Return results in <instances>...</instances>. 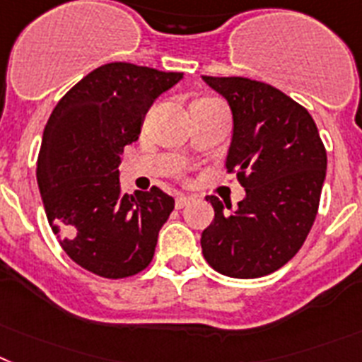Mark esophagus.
Here are the masks:
<instances>
[{"mask_svg": "<svg viewBox=\"0 0 362 362\" xmlns=\"http://www.w3.org/2000/svg\"><path fill=\"white\" fill-rule=\"evenodd\" d=\"M193 202V197H187V195H180V197H176V209H182V208H186L187 204H191Z\"/></svg>", "mask_w": 362, "mask_h": 362, "instance_id": "obj_1", "label": "esophagus"}]
</instances>
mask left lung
<instances>
[{"label": "left lung", "instance_id": "left-lung-1", "mask_svg": "<svg viewBox=\"0 0 362 362\" xmlns=\"http://www.w3.org/2000/svg\"><path fill=\"white\" fill-rule=\"evenodd\" d=\"M202 78L230 105L226 169L247 197L230 214L217 197H206L215 217L200 247L221 274L261 278L293 259L308 238L326 178V147L311 114L278 88L245 77Z\"/></svg>", "mask_w": 362, "mask_h": 362}]
</instances>
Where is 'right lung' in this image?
<instances>
[{"mask_svg": "<svg viewBox=\"0 0 362 362\" xmlns=\"http://www.w3.org/2000/svg\"><path fill=\"white\" fill-rule=\"evenodd\" d=\"M182 77L105 64L60 99L45 124L36 162L45 215L64 252L93 274L129 278L153 261L175 199L160 187L121 193V154L138 139L154 99Z\"/></svg>", "mask_w": 362, "mask_h": 362, "instance_id": "right-lung-1", "label": "right lung"}]
</instances>
